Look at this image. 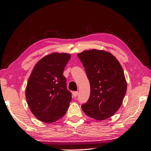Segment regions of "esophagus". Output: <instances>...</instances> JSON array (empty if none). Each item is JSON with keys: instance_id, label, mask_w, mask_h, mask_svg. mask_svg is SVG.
<instances>
[{"instance_id": "34e87169", "label": "esophagus", "mask_w": 151, "mask_h": 151, "mask_svg": "<svg viewBox=\"0 0 151 151\" xmlns=\"http://www.w3.org/2000/svg\"><path fill=\"white\" fill-rule=\"evenodd\" d=\"M78 91H73V97H75V98H76V97L78 96Z\"/></svg>"}]
</instances>
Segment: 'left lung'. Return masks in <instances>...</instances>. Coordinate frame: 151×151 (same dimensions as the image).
Listing matches in <instances>:
<instances>
[{"label":"left lung","mask_w":151,"mask_h":151,"mask_svg":"<svg viewBox=\"0 0 151 151\" xmlns=\"http://www.w3.org/2000/svg\"><path fill=\"white\" fill-rule=\"evenodd\" d=\"M78 57L91 86L87 102L82 105L85 114L98 120L113 116L122 104L127 82L122 67L114 55L105 51H84Z\"/></svg>","instance_id":"left-lung-1"}]
</instances>
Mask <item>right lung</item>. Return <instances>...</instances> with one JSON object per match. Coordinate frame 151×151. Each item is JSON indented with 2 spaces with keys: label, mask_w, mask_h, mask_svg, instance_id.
<instances>
[{
  "label": "right lung",
  "mask_w": 151,
  "mask_h": 151,
  "mask_svg": "<svg viewBox=\"0 0 151 151\" xmlns=\"http://www.w3.org/2000/svg\"><path fill=\"white\" fill-rule=\"evenodd\" d=\"M71 55L53 53L40 60L31 73L25 96L32 113L39 120L52 123L63 117L71 101L63 71Z\"/></svg>",
  "instance_id": "obj_1"
}]
</instances>
